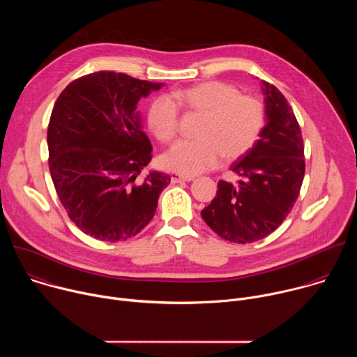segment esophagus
I'll use <instances>...</instances> for the list:
<instances>
[{"label":"esophagus","mask_w":357,"mask_h":357,"mask_svg":"<svg viewBox=\"0 0 357 357\" xmlns=\"http://www.w3.org/2000/svg\"><path fill=\"white\" fill-rule=\"evenodd\" d=\"M189 181H192V178H189V176H183V175H179V174H176V172H172V174H171V182H172V183L189 182Z\"/></svg>","instance_id":"34e87169"}]
</instances>
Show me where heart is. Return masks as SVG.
I'll list each match as a JSON object with an SVG mask.
<instances>
[{
	"label": "heart",
	"instance_id": "obj_1",
	"mask_svg": "<svg viewBox=\"0 0 357 357\" xmlns=\"http://www.w3.org/2000/svg\"><path fill=\"white\" fill-rule=\"evenodd\" d=\"M178 106L203 116L199 139L178 141L162 157L165 168L188 176L213 168L219 157L240 158L257 142L266 126V107L259 97L241 94L225 82H205L152 101L148 127L162 142L178 134Z\"/></svg>",
	"mask_w": 357,
	"mask_h": 357
}]
</instances>
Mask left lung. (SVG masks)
I'll return each instance as SVG.
<instances>
[{
	"mask_svg": "<svg viewBox=\"0 0 357 357\" xmlns=\"http://www.w3.org/2000/svg\"><path fill=\"white\" fill-rule=\"evenodd\" d=\"M267 124L260 139L231 165L237 185L218 182V193L202 211L222 238L245 244L273 233L292 211L305 175L303 139L284 94L263 82Z\"/></svg>",
	"mask_w": 357,
	"mask_h": 357,
	"instance_id": "1",
	"label": "left lung"
}]
</instances>
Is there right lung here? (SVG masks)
<instances>
[{"mask_svg":"<svg viewBox=\"0 0 357 357\" xmlns=\"http://www.w3.org/2000/svg\"><path fill=\"white\" fill-rule=\"evenodd\" d=\"M162 84L124 73L84 75L59 94L47 126L49 171L69 219L86 234L124 241L154 218L171 176L142 169L152 146L135 106Z\"/></svg>","mask_w":357,"mask_h":357,"instance_id":"obj_1","label":"right lung"}]
</instances>
